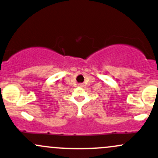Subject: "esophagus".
<instances>
[{"instance_id": "34e87169", "label": "esophagus", "mask_w": 158, "mask_h": 158, "mask_svg": "<svg viewBox=\"0 0 158 158\" xmlns=\"http://www.w3.org/2000/svg\"><path fill=\"white\" fill-rule=\"evenodd\" d=\"M79 87H83V85L82 84H79Z\"/></svg>"}]
</instances>
